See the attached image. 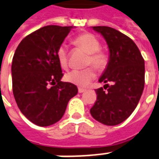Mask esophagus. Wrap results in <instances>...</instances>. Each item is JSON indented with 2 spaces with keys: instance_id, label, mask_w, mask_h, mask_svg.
Returning a JSON list of instances; mask_svg holds the SVG:
<instances>
[{
  "instance_id": "34e87169",
  "label": "esophagus",
  "mask_w": 159,
  "mask_h": 159,
  "mask_svg": "<svg viewBox=\"0 0 159 159\" xmlns=\"http://www.w3.org/2000/svg\"><path fill=\"white\" fill-rule=\"evenodd\" d=\"M85 91V89H78V92L79 93H83Z\"/></svg>"
}]
</instances>
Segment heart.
Instances as JSON below:
<instances>
[{"instance_id":"1","label":"heart","mask_w":159,"mask_h":159,"mask_svg":"<svg viewBox=\"0 0 159 159\" xmlns=\"http://www.w3.org/2000/svg\"><path fill=\"white\" fill-rule=\"evenodd\" d=\"M73 44L89 54L86 60L87 66H93L99 72L104 71L109 63V57L106 52L100 49L98 38L90 33H83L75 38ZM57 57L63 69L68 67V52L65 45H60L57 51ZM95 72L92 68L73 70L65 75V79L78 87H86L95 79Z\"/></svg>"}]
</instances>
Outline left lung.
<instances>
[{
    "instance_id": "1",
    "label": "left lung",
    "mask_w": 159,
    "mask_h": 159,
    "mask_svg": "<svg viewBox=\"0 0 159 159\" xmlns=\"http://www.w3.org/2000/svg\"><path fill=\"white\" fill-rule=\"evenodd\" d=\"M93 29L106 40L109 63L99 79L107 84L95 89L97 98L90 114L104 125L115 126L128 118L139 102L145 86V61L136 44L118 30L109 26Z\"/></svg>"
}]
</instances>
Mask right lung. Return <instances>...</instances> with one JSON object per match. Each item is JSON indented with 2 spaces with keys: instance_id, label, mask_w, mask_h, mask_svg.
<instances>
[{
  "instance_id": "add662e5",
  "label": "right lung",
  "mask_w": 159,
  "mask_h": 159,
  "mask_svg": "<svg viewBox=\"0 0 159 159\" xmlns=\"http://www.w3.org/2000/svg\"><path fill=\"white\" fill-rule=\"evenodd\" d=\"M73 26L46 25L24 38L12 62L13 93L18 107L30 121L51 126L64 114L77 94L75 84L62 82L57 51Z\"/></svg>"
}]
</instances>
